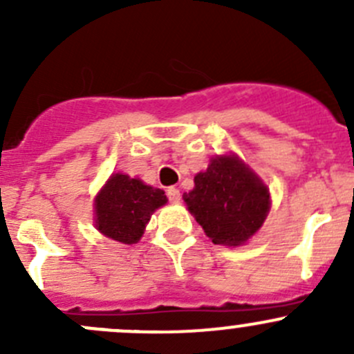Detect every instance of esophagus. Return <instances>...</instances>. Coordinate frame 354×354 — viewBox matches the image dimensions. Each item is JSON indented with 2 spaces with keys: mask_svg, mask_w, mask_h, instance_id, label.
Listing matches in <instances>:
<instances>
[{
  "mask_svg": "<svg viewBox=\"0 0 354 354\" xmlns=\"http://www.w3.org/2000/svg\"><path fill=\"white\" fill-rule=\"evenodd\" d=\"M167 198H169V202L178 203V202H180V198H181L180 190H178L176 187H169V188H167Z\"/></svg>",
  "mask_w": 354,
  "mask_h": 354,
  "instance_id": "obj_1",
  "label": "esophagus"
}]
</instances>
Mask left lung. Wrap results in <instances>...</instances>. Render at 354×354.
<instances>
[{"label":"left lung","instance_id":"1","mask_svg":"<svg viewBox=\"0 0 354 354\" xmlns=\"http://www.w3.org/2000/svg\"><path fill=\"white\" fill-rule=\"evenodd\" d=\"M194 181L183 198L214 245L240 246L262 227L270 209L269 188L240 157H212Z\"/></svg>","mask_w":354,"mask_h":354}]
</instances>
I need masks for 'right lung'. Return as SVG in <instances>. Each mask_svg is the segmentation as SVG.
<instances>
[{
  "instance_id": "obj_1",
  "label": "right lung",
  "mask_w": 354,
  "mask_h": 354,
  "mask_svg": "<svg viewBox=\"0 0 354 354\" xmlns=\"http://www.w3.org/2000/svg\"><path fill=\"white\" fill-rule=\"evenodd\" d=\"M166 202L160 188L128 174L114 173L94 200L95 227L111 240L133 245L144 234L152 212Z\"/></svg>"
}]
</instances>
